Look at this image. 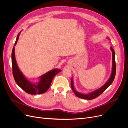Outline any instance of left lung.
I'll return each mask as SVG.
<instances>
[{
	"label": "left lung",
	"mask_w": 128,
	"mask_h": 128,
	"mask_svg": "<svg viewBox=\"0 0 128 128\" xmlns=\"http://www.w3.org/2000/svg\"><path fill=\"white\" fill-rule=\"evenodd\" d=\"M109 39V38H108ZM110 50L112 51V73L111 75L109 78V79L107 80V82L102 86L100 87V88L93 91L87 94H84L80 93L78 91H77L75 88L74 86V82H73V79L72 78L71 79V87L72 89L75 94V95L80 98H82L83 99L86 100H92L95 98H96L98 97L108 87L112 84V82L114 81V79H115V75H116V63H115V51H114V49H112V46L110 47Z\"/></svg>",
	"instance_id": "obj_1"
}]
</instances>
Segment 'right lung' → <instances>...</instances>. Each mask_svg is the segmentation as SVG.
Returning <instances> with one entry per match:
<instances>
[{
  "label": "right lung",
  "mask_w": 128,
  "mask_h": 128,
  "mask_svg": "<svg viewBox=\"0 0 128 128\" xmlns=\"http://www.w3.org/2000/svg\"><path fill=\"white\" fill-rule=\"evenodd\" d=\"M18 35L14 46L16 45L19 38L20 34ZM14 46L12 52V67L13 77L17 84L24 91L30 94H38L46 92L50 88L52 80L58 73L61 71L59 69H53L40 76L39 82L37 83H32L27 79L19 69L16 63L15 56Z\"/></svg>",
  "instance_id": "right-lung-1"
}]
</instances>
